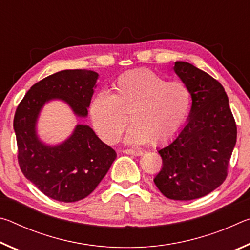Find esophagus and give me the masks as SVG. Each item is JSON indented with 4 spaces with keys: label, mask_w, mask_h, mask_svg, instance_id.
<instances>
[{
    "label": "esophagus",
    "mask_w": 250,
    "mask_h": 250,
    "mask_svg": "<svg viewBox=\"0 0 250 250\" xmlns=\"http://www.w3.org/2000/svg\"><path fill=\"white\" fill-rule=\"evenodd\" d=\"M122 152L125 154H132V155H141L143 152L139 149H125Z\"/></svg>",
    "instance_id": "esophagus-1"
}]
</instances>
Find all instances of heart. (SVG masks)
Returning <instances> with one entry per match:
<instances>
[{
	"label": "heart",
	"instance_id": "obj_1",
	"mask_svg": "<svg viewBox=\"0 0 250 250\" xmlns=\"http://www.w3.org/2000/svg\"><path fill=\"white\" fill-rule=\"evenodd\" d=\"M191 90L181 80H170L149 69L133 70L119 76L112 92L100 91L89 104L92 125L109 145L119 140L128 125L126 140L151 141L154 145L170 140L180 132L191 109Z\"/></svg>",
	"mask_w": 250,
	"mask_h": 250
}]
</instances>
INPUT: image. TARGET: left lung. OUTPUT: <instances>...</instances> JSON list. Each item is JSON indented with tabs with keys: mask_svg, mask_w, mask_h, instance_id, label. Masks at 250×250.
Masks as SVG:
<instances>
[{
	"mask_svg": "<svg viewBox=\"0 0 250 250\" xmlns=\"http://www.w3.org/2000/svg\"><path fill=\"white\" fill-rule=\"evenodd\" d=\"M174 70L191 90V115L175 140L159 150L163 166L154 183L170 200L191 201L226 180L237 126L221 83L185 62Z\"/></svg>",
	"mask_w": 250,
	"mask_h": 250,
	"instance_id": "1",
	"label": "left lung"
}]
</instances>
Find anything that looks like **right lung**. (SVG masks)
Wrapping results in <instances>:
<instances>
[{
    "label": "right lung",
    "instance_id": "1",
    "mask_svg": "<svg viewBox=\"0 0 250 250\" xmlns=\"http://www.w3.org/2000/svg\"><path fill=\"white\" fill-rule=\"evenodd\" d=\"M97 78L98 74L86 69L58 71L33 84L16 108L13 125L21 171L53 200L71 203L87 197L117 156L88 125H78L68 140L54 147L44 146L35 133L40 110L50 99L65 100L78 117H86Z\"/></svg>",
    "mask_w": 250,
    "mask_h": 250
}]
</instances>
